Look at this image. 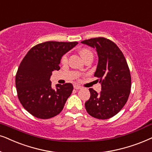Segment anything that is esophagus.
Here are the masks:
<instances>
[{
    "mask_svg": "<svg viewBox=\"0 0 152 152\" xmlns=\"http://www.w3.org/2000/svg\"><path fill=\"white\" fill-rule=\"evenodd\" d=\"M74 88H75V89H77V90L81 89V88H82V86L77 85V84H74Z\"/></svg>",
    "mask_w": 152,
    "mask_h": 152,
    "instance_id": "esophagus-1",
    "label": "esophagus"
}]
</instances>
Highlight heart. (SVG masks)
<instances>
[{"label": "heart", "instance_id": "1", "mask_svg": "<svg viewBox=\"0 0 152 152\" xmlns=\"http://www.w3.org/2000/svg\"><path fill=\"white\" fill-rule=\"evenodd\" d=\"M80 54L84 61H85L88 56H93L92 52H91L89 50L86 48L82 49V50L80 51ZM67 62H68V56H67V54H65L61 58V63L62 64H66Z\"/></svg>", "mask_w": 152, "mask_h": 152}]
</instances>
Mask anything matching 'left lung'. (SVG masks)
<instances>
[{
  "mask_svg": "<svg viewBox=\"0 0 152 152\" xmlns=\"http://www.w3.org/2000/svg\"><path fill=\"white\" fill-rule=\"evenodd\" d=\"M81 42L97 52L98 63L94 76L101 84L100 94L89 88L91 96L85 102L86 110L96 119H110L123 108L131 92V77L126 60L117 45L105 37Z\"/></svg>",
  "mask_w": 152,
  "mask_h": 152,
  "instance_id": "obj_1",
  "label": "left lung"
}]
</instances>
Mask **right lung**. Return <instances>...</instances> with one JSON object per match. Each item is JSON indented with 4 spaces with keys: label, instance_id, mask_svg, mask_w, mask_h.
<instances>
[{
    "label": "right lung",
    "instance_id": "1",
    "mask_svg": "<svg viewBox=\"0 0 152 152\" xmlns=\"http://www.w3.org/2000/svg\"><path fill=\"white\" fill-rule=\"evenodd\" d=\"M78 44L49 41L35 45L19 65L15 77L17 96L31 115L39 119L54 117L62 111L73 90L71 83L52 88L50 77L60 69L61 57Z\"/></svg>",
    "mask_w": 152,
    "mask_h": 152
}]
</instances>
